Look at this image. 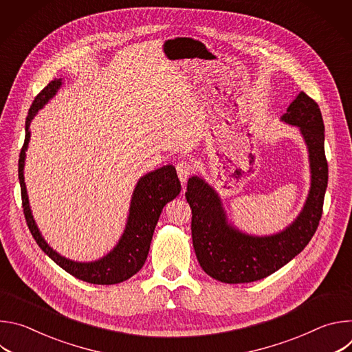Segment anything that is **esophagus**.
<instances>
[{
    "mask_svg": "<svg viewBox=\"0 0 352 352\" xmlns=\"http://www.w3.org/2000/svg\"><path fill=\"white\" fill-rule=\"evenodd\" d=\"M177 173H178V178L182 184H185L188 181V178L192 175L193 173V167L189 162H179L177 164Z\"/></svg>",
    "mask_w": 352,
    "mask_h": 352,
    "instance_id": "34e87169",
    "label": "esophagus"
}]
</instances>
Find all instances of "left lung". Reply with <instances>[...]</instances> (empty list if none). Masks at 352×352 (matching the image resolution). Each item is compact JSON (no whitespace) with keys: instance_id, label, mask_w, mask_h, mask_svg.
<instances>
[{"instance_id":"8db88e82","label":"left lung","mask_w":352,"mask_h":352,"mask_svg":"<svg viewBox=\"0 0 352 352\" xmlns=\"http://www.w3.org/2000/svg\"><path fill=\"white\" fill-rule=\"evenodd\" d=\"M280 120L299 129L311 167L305 205L283 231L262 236L242 232L228 221L221 199L212 185L197 175L188 181L185 197L192 209L195 254L205 273L221 283H252L270 276L302 252L319 226L329 178L320 109L315 100L299 91Z\"/></svg>"}]
</instances>
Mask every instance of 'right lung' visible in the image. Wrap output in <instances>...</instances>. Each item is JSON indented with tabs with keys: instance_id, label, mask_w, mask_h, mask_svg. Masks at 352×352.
Instances as JSON below:
<instances>
[{
	"instance_id": "right-lung-1",
	"label": "right lung",
	"mask_w": 352,
	"mask_h": 352,
	"mask_svg": "<svg viewBox=\"0 0 352 352\" xmlns=\"http://www.w3.org/2000/svg\"><path fill=\"white\" fill-rule=\"evenodd\" d=\"M61 86L63 79H54L50 82L36 96L26 118V135L23 147L21 150L18 170L25 219L34 241L41 248L43 252L48 258H52L67 273L90 284H118L131 278L144 265L148 255L150 242H152L153 232L163 212V208L170 200L175 199L179 195L181 182L177 177L175 167L171 164L147 173L142 178H139L133 189L125 230L117 245L107 255L93 262H75L67 259L65 256H61L57 250H54L45 242L33 219L23 175L26 150L30 142V122L38 113V110H41L57 94Z\"/></svg>"
}]
</instances>
